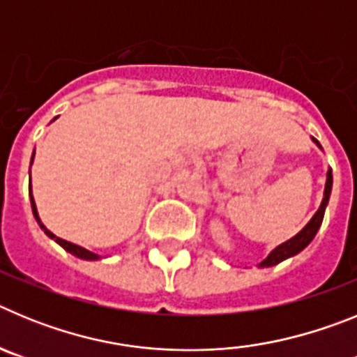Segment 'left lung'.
Masks as SVG:
<instances>
[{"label": "left lung", "mask_w": 357, "mask_h": 357, "mask_svg": "<svg viewBox=\"0 0 357 357\" xmlns=\"http://www.w3.org/2000/svg\"><path fill=\"white\" fill-rule=\"evenodd\" d=\"M313 141L318 144L317 139H313ZM318 146H320V144H318ZM331 189H333V172L329 169V172H327L326 191H324V200H321V204H320V209L314 213V216L311 218V222H309L307 225H305L304 229H302L301 232L295 236V238L288 239L286 243L279 245L275 250H272V254L268 255L266 259L259 264L261 268L275 266V264L282 263V261L288 259V257H293V255H296L298 252L304 250L309 243L313 241V238L317 236L318 229H320V225H321V220H324V213H326L327 202H329V197H331Z\"/></svg>", "instance_id": "1"}]
</instances>
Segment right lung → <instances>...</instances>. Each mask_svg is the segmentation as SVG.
<instances>
[{"instance_id": "add662e5", "label": "right lung", "mask_w": 357, "mask_h": 357, "mask_svg": "<svg viewBox=\"0 0 357 357\" xmlns=\"http://www.w3.org/2000/svg\"><path fill=\"white\" fill-rule=\"evenodd\" d=\"M31 160H33V155H31ZM28 189H30V202H31V211H33V216H36V220H37V222H39L40 229H43L44 232H46V236H50V238H52V239H55V241L59 243V245H61V247L64 248V250H68L69 254H73V255H77V257H80V259H87V261H94V259H98V255H96V254H93V252H89V250H85V248L78 247V245H73V243L66 241V239L56 238V236L53 234V232H50V230L46 229V227L43 225V223H40L39 214H37L36 202H33V197H31V188H28Z\"/></svg>"}]
</instances>
